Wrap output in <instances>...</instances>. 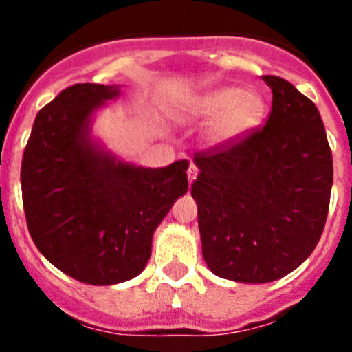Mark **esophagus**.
<instances>
[{
  "label": "esophagus",
  "mask_w": 352,
  "mask_h": 352,
  "mask_svg": "<svg viewBox=\"0 0 352 352\" xmlns=\"http://www.w3.org/2000/svg\"><path fill=\"white\" fill-rule=\"evenodd\" d=\"M187 175H189V182H194L197 177V166L194 163H190L189 170H187Z\"/></svg>",
  "instance_id": "esophagus-1"
}]
</instances>
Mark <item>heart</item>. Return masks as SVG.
Wrapping results in <instances>:
<instances>
[{
  "label": "heart",
  "mask_w": 352,
  "mask_h": 352,
  "mask_svg": "<svg viewBox=\"0 0 352 352\" xmlns=\"http://www.w3.org/2000/svg\"><path fill=\"white\" fill-rule=\"evenodd\" d=\"M184 116L202 122L214 120L211 140L218 144H230L257 129L264 117V102L255 91L219 87L192 98L184 109Z\"/></svg>",
  "instance_id": "1"
}]
</instances>
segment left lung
Instances as JSON below:
<instances>
[{"label":"left lung","mask_w":352,"mask_h":352,"mask_svg":"<svg viewBox=\"0 0 352 352\" xmlns=\"http://www.w3.org/2000/svg\"><path fill=\"white\" fill-rule=\"evenodd\" d=\"M264 127L194 155L202 255L219 278L271 283L314 252L332 189V151L314 102L279 76Z\"/></svg>","instance_id":"left-lung-1"}]
</instances>
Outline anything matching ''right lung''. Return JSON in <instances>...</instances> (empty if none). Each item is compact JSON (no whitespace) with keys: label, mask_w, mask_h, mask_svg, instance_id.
<instances>
[{"label":"right lung","mask_w":352,"mask_h":352,"mask_svg":"<svg viewBox=\"0 0 352 352\" xmlns=\"http://www.w3.org/2000/svg\"><path fill=\"white\" fill-rule=\"evenodd\" d=\"M117 95L116 85L63 90L38 110L20 172L35 247L59 271L95 286L143 271L156 226L189 189L187 160L144 168L91 141V113Z\"/></svg>","instance_id":"1"}]
</instances>
